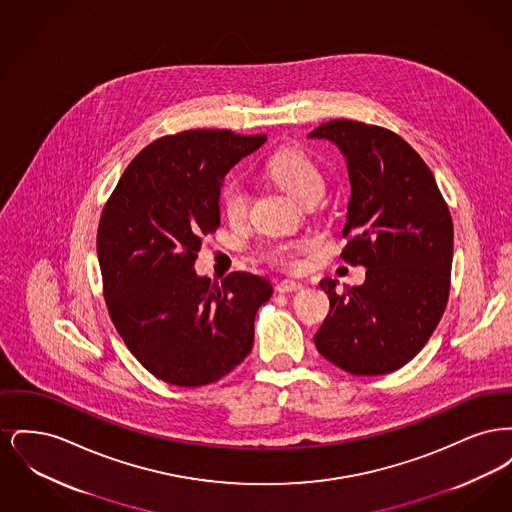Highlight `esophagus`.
<instances>
[{"label":"esophagus","instance_id":"esophagus-1","mask_svg":"<svg viewBox=\"0 0 512 512\" xmlns=\"http://www.w3.org/2000/svg\"><path fill=\"white\" fill-rule=\"evenodd\" d=\"M301 288H303V284H301V282H295V280H282V282H278V286H276V290L280 293L299 292Z\"/></svg>","mask_w":512,"mask_h":512}]
</instances>
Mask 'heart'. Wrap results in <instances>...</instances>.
<instances>
[{
    "label": "heart",
    "mask_w": 512,
    "mask_h": 512,
    "mask_svg": "<svg viewBox=\"0 0 512 512\" xmlns=\"http://www.w3.org/2000/svg\"><path fill=\"white\" fill-rule=\"evenodd\" d=\"M267 174L297 201L322 195L324 176L311 155L299 147L286 146L274 151L267 161ZM222 215L230 222H240L247 215V192L238 180H228L219 192ZM315 247L309 238L292 242H276L265 249V259L276 267L299 268L301 257Z\"/></svg>",
    "instance_id": "b5f03b06"
}]
</instances>
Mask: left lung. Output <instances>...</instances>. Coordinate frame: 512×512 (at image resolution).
Segmentation results:
<instances>
[{
	"mask_svg": "<svg viewBox=\"0 0 512 512\" xmlns=\"http://www.w3.org/2000/svg\"><path fill=\"white\" fill-rule=\"evenodd\" d=\"M309 138H326L347 157L351 201L340 257L366 267L363 286L336 292V280L320 282L330 313L315 345L349 374H388L426 345L447 307L453 263L449 207L422 157L388 128L334 119Z\"/></svg>",
	"mask_w": 512,
	"mask_h": 512,
	"instance_id": "8db88e82",
	"label": "left lung"
}]
</instances>
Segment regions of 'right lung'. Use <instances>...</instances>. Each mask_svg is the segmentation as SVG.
Listing matches in <instances>:
<instances>
[{
    "label": "right lung",
    "instance_id": "1",
    "mask_svg": "<svg viewBox=\"0 0 512 512\" xmlns=\"http://www.w3.org/2000/svg\"><path fill=\"white\" fill-rule=\"evenodd\" d=\"M265 142V134L211 128L163 136L132 159L101 211L109 317L130 353L172 386L213 384L253 347L270 284L249 272L211 284L194 263L201 240L220 228L224 174Z\"/></svg>",
    "mask_w": 512,
    "mask_h": 512
}]
</instances>
